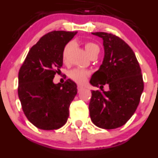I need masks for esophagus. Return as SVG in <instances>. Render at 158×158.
Instances as JSON below:
<instances>
[{
  "label": "esophagus",
  "mask_w": 158,
  "mask_h": 158,
  "mask_svg": "<svg viewBox=\"0 0 158 158\" xmlns=\"http://www.w3.org/2000/svg\"><path fill=\"white\" fill-rule=\"evenodd\" d=\"M84 88V87H82V86H81V85L77 86V90H78V92L81 91V90H82Z\"/></svg>",
  "instance_id": "34e87169"
}]
</instances>
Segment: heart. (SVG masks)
Listing matches in <instances>:
<instances>
[{"label":"heart","mask_w":158,"mask_h":158,"mask_svg":"<svg viewBox=\"0 0 158 158\" xmlns=\"http://www.w3.org/2000/svg\"><path fill=\"white\" fill-rule=\"evenodd\" d=\"M72 46V43L70 42L68 43L66 46L64 47L63 50V53H62V59H63L64 62H67L68 60V53H69L70 49ZM85 49L88 55H90L92 52H94L96 50H99V48L97 44L92 42H87L85 44ZM69 77L74 82L77 83V84H82L86 82L87 77L90 75V72L87 70L80 69V68H76V69L71 70L69 72Z\"/></svg>","instance_id":"heart-1"}]
</instances>
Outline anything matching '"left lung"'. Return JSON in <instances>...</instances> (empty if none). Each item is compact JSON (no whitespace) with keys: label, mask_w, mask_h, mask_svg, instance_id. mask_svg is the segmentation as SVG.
Masks as SVG:
<instances>
[{"label":"left lung","mask_w":158,"mask_h":158,"mask_svg":"<svg viewBox=\"0 0 158 158\" xmlns=\"http://www.w3.org/2000/svg\"><path fill=\"white\" fill-rule=\"evenodd\" d=\"M92 34L104 40V58L90 81L101 90L91 91L90 119L101 128H118L131 118L140 102L143 90L141 70L134 51L122 39L109 33ZM106 83L108 92L102 90Z\"/></svg>","instance_id":"obj_1"}]
</instances>
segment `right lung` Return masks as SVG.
<instances>
[{
    "mask_svg": "<svg viewBox=\"0 0 158 158\" xmlns=\"http://www.w3.org/2000/svg\"><path fill=\"white\" fill-rule=\"evenodd\" d=\"M77 31H53L30 49L18 73V97L28 121L42 130H56L66 124L69 107L77 93L68 79L54 84V75L63 65L65 45Z\"/></svg>",
    "mask_w": 158,
    "mask_h": 158,
    "instance_id": "right-lung-1",
    "label": "right lung"
}]
</instances>
